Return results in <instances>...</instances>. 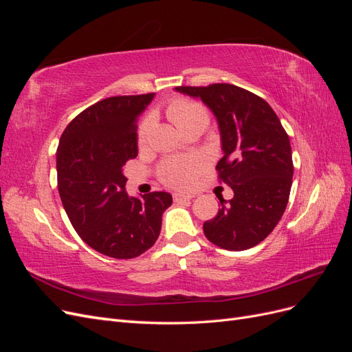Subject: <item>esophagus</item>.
Wrapping results in <instances>:
<instances>
[{
	"mask_svg": "<svg viewBox=\"0 0 352 352\" xmlns=\"http://www.w3.org/2000/svg\"><path fill=\"white\" fill-rule=\"evenodd\" d=\"M194 197L192 195H189V194H182V192H176V194H173V199L176 201V202H182V201H189V199H192Z\"/></svg>",
	"mask_w": 352,
	"mask_h": 352,
	"instance_id": "esophagus-1",
	"label": "esophagus"
}]
</instances>
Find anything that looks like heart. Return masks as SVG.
Here are the masks:
<instances>
[{"mask_svg":"<svg viewBox=\"0 0 352 352\" xmlns=\"http://www.w3.org/2000/svg\"><path fill=\"white\" fill-rule=\"evenodd\" d=\"M167 117L180 132H185L190 126L195 124H208L210 116L207 110L201 104L179 98L168 104ZM151 131V117H145L140 124L136 133L138 145L144 146L148 141ZM206 167V162L199 157L194 158H168L158 166V177L167 186L172 188H188L194 184L195 177Z\"/></svg>","mask_w":352,"mask_h":352,"instance_id":"b5f03b06","label":"heart"}]
</instances>
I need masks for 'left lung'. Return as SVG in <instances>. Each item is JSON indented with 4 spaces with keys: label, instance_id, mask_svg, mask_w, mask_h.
<instances>
[{
    "label": "left lung",
    "instance_id": "left-lung-1",
    "mask_svg": "<svg viewBox=\"0 0 352 352\" xmlns=\"http://www.w3.org/2000/svg\"><path fill=\"white\" fill-rule=\"evenodd\" d=\"M199 97L214 113L223 158L219 182L233 189L221 198L214 219L204 223L210 242L228 251H243L267 238L283 216L292 186L294 163L289 136L273 109L258 95L230 83L177 87Z\"/></svg>",
    "mask_w": 352,
    "mask_h": 352
}]
</instances>
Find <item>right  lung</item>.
Wrapping results in <instances>:
<instances>
[{
	"mask_svg": "<svg viewBox=\"0 0 352 352\" xmlns=\"http://www.w3.org/2000/svg\"><path fill=\"white\" fill-rule=\"evenodd\" d=\"M154 92L92 104L67 124L57 148V184L74 230L91 248L127 260L144 254L162 230L172 195L141 198L124 190L122 167L138 155L136 122Z\"/></svg>",
	"mask_w": 352,
	"mask_h": 352,
	"instance_id": "1",
	"label": "right lung"
}]
</instances>
